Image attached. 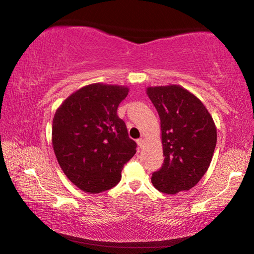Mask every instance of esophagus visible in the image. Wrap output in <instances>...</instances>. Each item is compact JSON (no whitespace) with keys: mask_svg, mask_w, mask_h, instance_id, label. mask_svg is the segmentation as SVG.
Segmentation results:
<instances>
[{"mask_svg":"<svg viewBox=\"0 0 254 254\" xmlns=\"http://www.w3.org/2000/svg\"><path fill=\"white\" fill-rule=\"evenodd\" d=\"M136 143H137V147L142 148L143 144H144V139H142V137H140V139L136 140Z\"/></svg>","mask_w":254,"mask_h":254,"instance_id":"1","label":"esophagus"}]
</instances>
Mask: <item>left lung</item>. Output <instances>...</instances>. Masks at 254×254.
<instances>
[{"label": "left lung", "instance_id": "obj_1", "mask_svg": "<svg viewBox=\"0 0 254 254\" xmlns=\"http://www.w3.org/2000/svg\"><path fill=\"white\" fill-rule=\"evenodd\" d=\"M147 95L160 118L165 156L151 182L165 194L188 190L212 161L217 140L212 115L200 100L179 85L148 87Z\"/></svg>", "mask_w": 254, "mask_h": 254}]
</instances>
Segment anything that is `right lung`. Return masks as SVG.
Segmentation results:
<instances>
[{
    "instance_id": "obj_1",
    "label": "right lung",
    "mask_w": 254,
    "mask_h": 254,
    "mask_svg": "<svg viewBox=\"0 0 254 254\" xmlns=\"http://www.w3.org/2000/svg\"><path fill=\"white\" fill-rule=\"evenodd\" d=\"M127 86L91 84L62 103L53 120V147L60 168L81 190L98 194L121 180L123 166L134 156L118 106Z\"/></svg>"
}]
</instances>
